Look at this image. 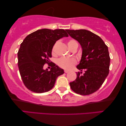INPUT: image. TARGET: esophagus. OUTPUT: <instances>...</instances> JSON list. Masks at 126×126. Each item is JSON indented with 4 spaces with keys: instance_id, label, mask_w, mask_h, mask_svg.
Wrapping results in <instances>:
<instances>
[{
    "instance_id": "esophagus-1",
    "label": "esophagus",
    "mask_w": 126,
    "mask_h": 126,
    "mask_svg": "<svg viewBox=\"0 0 126 126\" xmlns=\"http://www.w3.org/2000/svg\"><path fill=\"white\" fill-rule=\"evenodd\" d=\"M64 72H65V73H68V72H69V71H67V70H65V71H64Z\"/></svg>"
}]
</instances>
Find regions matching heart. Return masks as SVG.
<instances>
[{"label": "heart", "instance_id": "1", "mask_svg": "<svg viewBox=\"0 0 126 126\" xmlns=\"http://www.w3.org/2000/svg\"><path fill=\"white\" fill-rule=\"evenodd\" d=\"M57 43L53 45L52 48V54L55 55V47ZM67 46L69 48L71 49L73 47L78 46V44L77 41L74 40H70L67 41ZM57 63L60 67L65 69L66 70H69L73 68L74 65L77 63V61L74 58H66V57H61L57 61Z\"/></svg>", "mask_w": 126, "mask_h": 126}]
</instances>
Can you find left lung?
Returning <instances> with one entry per match:
<instances>
[{"mask_svg": "<svg viewBox=\"0 0 126 126\" xmlns=\"http://www.w3.org/2000/svg\"><path fill=\"white\" fill-rule=\"evenodd\" d=\"M66 32L80 43L82 49L81 60L77 66L81 72L70 82V88L78 94H91L100 88L109 74L110 59L108 46L99 36L89 31L67 30Z\"/></svg>", "mask_w": 126, "mask_h": 126, "instance_id": "obj_1", "label": "left lung"}]
</instances>
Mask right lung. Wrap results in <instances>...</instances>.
I'll use <instances>...</instances> for the list:
<instances>
[{
	"label": "right lung",
	"mask_w": 126,
	"mask_h": 126,
	"mask_svg": "<svg viewBox=\"0 0 126 126\" xmlns=\"http://www.w3.org/2000/svg\"><path fill=\"white\" fill-rule=\"evenodd\" d=\"M68 36L63 29H42L24 38L18 52V65L22 81L28 89L37 93L48 92L57 78L64 73L63 69L50 63L49 58L56 42ZM46 63H50L49 71L43 69Z\"/></svg>",
	"instance_id": "1"
}]
</instances>
